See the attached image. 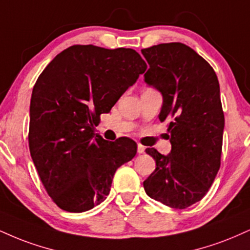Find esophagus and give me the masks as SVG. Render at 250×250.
<instances>
[{
	"mask_svg": "<svg viewBox=\"0 0 250 250\" xmlns=\"http://www.w3.org/2000/svg\"><path fill=\"white\" fill-rule=\"evenodd\" d=\"M144 151H146V146L138 143L137 144V152H138V154H144Z\"/></svg>",
	"mask_w": 250,
	"mask_h": 250,
	"instance_id": "34e87169",
	"label": "esophagus"
}]
</instances>
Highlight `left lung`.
<instances>
[{
	"label": "left lung",
	"instance_id": "obj_1",
	"mask_svg": "<svg viewBox=\"0 0 250 250\" xmlns=\"http://www.w3.org/2000/svg\"><path fill=\"white\" fill-rule=\"evenodd\" d=\"M150 68L144 81L163 95L161 122L167 121L171 152H146L156 169L143 182L152 199L186 208L203 199L220 169L225 116L220 86L212 66L183 43L142 50Z\"/></svg>",
	"mask_w": 250,
	"mask_h": 250
}]
</instances>
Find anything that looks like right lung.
<instances>
[{
	"label": "right lung",
	"instance_id": "right-lung-1",
	"mask_svg": "<svg viewBox=\"0 0 250 250\" xmlns=\"http://www.w3.org/2000/svg\"><path fill=\"white\" fill-rule=\"evenodd\" d=\"M146 70L133 49L73 45L36 81L30 102L29 149L45 190L57 206L81 213L109 194L113 177L135 157L137 144L94 136L100 115Z\"/></svg>",
	"mask_w": 250,
	"mask_h": 250
}]
</instances>
